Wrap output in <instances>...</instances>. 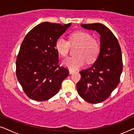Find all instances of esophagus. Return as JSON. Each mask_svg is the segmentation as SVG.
I'll list each match as a JSON object with an SVG mask.
<instances>
[{
  "instance_id": "obj_1",
  "label": "esophagus",
  "mask_w": 134,
  "mask_h": 134,
  "mask_svg": "<svg viewBox=\"0 0 134 134\" xmlns=\"http://www.w3.org/2000/svg\"><path fill=\"white\" fill-rule=\"evenodd\" d=\"M74 72V71L73 70H71V69H69V74H72V73Z\"/></svg>"
}]
</instances>
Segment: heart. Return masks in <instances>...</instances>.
I'll return each mask as SVG.
<instances>
[{"instance_id":"obj_1","label":"heart","mask_w":134,"mask_h":134,"mask_svg":"<svg viewBox=\"0 0 134 134\" xmlns=\"http://www.w3.org/2000/svg\"><path fill=\"white\" fill-rule=\"evenodd\" d=\"M72 46H79L76 55L77 56L66 58L63 61L65 66L71 70H75L82 67L85 63L94 62L98 57L100 51V44L97 40L93 39L88 33L78 31L73 33L69 36V42L60 37L57 40L55 49L62 57H66Z\"/></svg>"}]
</instances>
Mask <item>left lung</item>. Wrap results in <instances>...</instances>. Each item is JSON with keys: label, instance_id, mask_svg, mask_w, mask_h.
Segmentation results:
<instances>
[{"label": "left lung", "instance_id": "left-lung-1", "mask_svg": "<svg viewBox=\"0 0 134 134\" xmlns=\"http://www.w3.org/2000/svg\"><path fill=\"white\" fill-rule=\"evenodd\" d=\"M100 35V51L94 64L80 71V80L77 83L79 94L91 104L107 99L120 81L122 71V53L118 40L110 29L100 23L81 24Z\"/></svg>", "mask_w": 134, "mask_h": 134}]
</instances>
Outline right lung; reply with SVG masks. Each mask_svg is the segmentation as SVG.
<instances>
[{"instance_id":"1","label":"right lung","mask_w":134,"mask_h":134,"mask_svg":"<svg viewBox=\"0 0 134 134\" xmlns=\"http://www.w3.org/2000/svg\"><path fill=\"white\" fill-rule=\"evenodd\" d=\"M71 24L45 22L34 27L25 36L16 58V76L24 93L36 101L55 96L63 80L69 75L60 66L57 40Z\"/></svg>"}]
</instances>
